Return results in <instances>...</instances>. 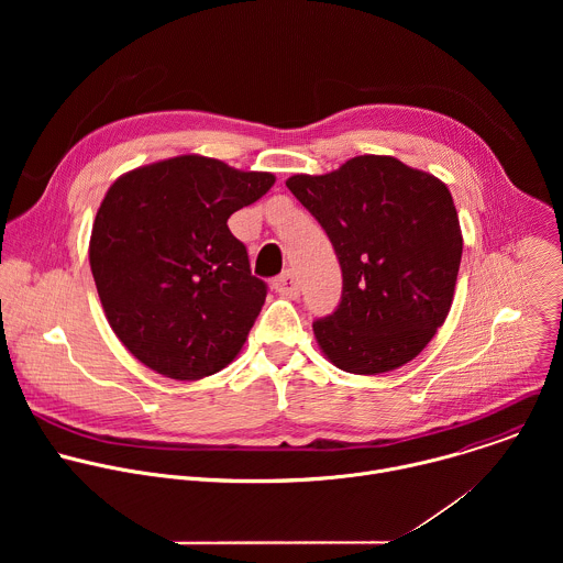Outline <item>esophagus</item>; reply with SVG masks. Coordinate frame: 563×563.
I'll return each mask as SVG.
<instances>
[{
  "mask_svg": "<svg viewBox=\"0 0 563 563\" xmlns=\"http://www.w3.org/2000/svg\"><path fill=\"white\" fill-rule=\"evenodd\" d=\"M274 289L280 294V296H287V298H298L300 289H298V280L294 276V272H283L276 280H274Z\"/></svg>",
  "mask_w": 563,
  "mask_h": 563,
  "instance_id": "esophagus-1",
  "label": "esophagus"
}]
</instances>
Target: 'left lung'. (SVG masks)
Instances as JSON below:
<instances>
[{
    "mask_svg": "<svg viewBox=\"0 0 563 563\" xmlns=\"http://www.w3.org/2000/svg\"><path fill=\"white\" fill-rule=\"evenodd\" d=\"M285 185L325 229L343 272L341 305L313 323L325 358L365 376L417 358L445 323L463 252L445 183L369 153Z\"/></svg>",
    "mask_w": 563,
    "mask_h": 563,
    "instance_id": "obj_1",
    "label": "left lung"
}]
</instances>
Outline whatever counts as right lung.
I'll use <instances>...</instances> for the list:
<instances>
[{
  "label": "right lung",
  "instance_id": "right-lung-1",
  "mask_svg": "<svg viewBox=\"0 0 563 563\" xmlns=\"http://www.w3.org/2000/svg\"><path fill=\"white\" fill-rule=\"evenodd\" d=\"M274 183V174L189 153L137 167L109 187L89 263L111 330L148 369L198 380L243 350L267 285L252 276L227 220Z\"/></svg>",
  "mask_w": 563,
  "mask_h": 563
}]
</instances>
